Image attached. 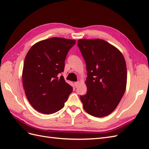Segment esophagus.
Masks as SVG:
<instances>
[{"mask_svg":"<svg viewBox=\"0 0 149 149\" xmlns=\"http://www.w3.org/2000/svg\"><path fill=\"white\" fill-rule=\"evenodd\" d=\"M79 84V81H77V82H74V86H75V87H76V88H78V86Z\"/></svg>","mask_w":149,"mask_h":149,"instance_id":"obj_1","label":"esophagus"}]
</instances>
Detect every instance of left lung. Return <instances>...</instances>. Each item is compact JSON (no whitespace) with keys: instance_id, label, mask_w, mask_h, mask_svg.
I'll list each match as a JSON object with an SVG mask.
<instances>
[{"instance_id":"left-lung-1","label":"left lung","mask_w":149,"mask_h":149,"mask_svg":"<svg viewBox=\"0 0 149 149\" xmlns=\"http://www.w3.org/2000/svg\"><path fill=\"white\" fill-rule=\"evenodd\" d=\"M78 46L88 71L87 93L80 96L89 114L102 118L110 114L119 104L127 84V68L123 54L101 39H79Z\"/></svg>"}]
</instances>
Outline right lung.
Wrapping results in <instances>:
<instances>
[{"instance_id": "right-lung-1", "label": "right lung", "mask_w": 149, "mask_h": 149, "mask_svg": "<svg viewBox=\"0 0 149 149\" xmlns=\"http://www.w3.org/2000/svg\"><path fill=\"white\" fill-rule=\"evenodd\" d=\"M74 40L53 37L42 40L26 53L22 72L25 95L35 110L51 114L65 106L73 88L60 73Z\"/></svg>"}]
</instances>
